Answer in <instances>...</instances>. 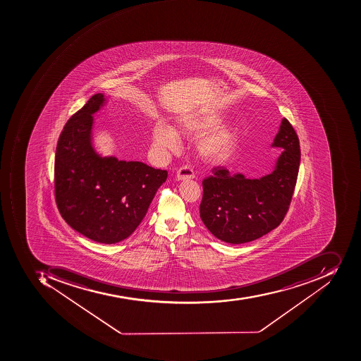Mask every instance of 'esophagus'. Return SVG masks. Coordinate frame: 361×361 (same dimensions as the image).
Returning a JSON list of instances; mask_svg holds the SVG:
<instances>
[{"label": "esophagus", "instance_id": "obj_1", "mask_svg": "<svg viewBox=\"0 0 361 361\" xmlns=\"http://www.w3.org/2000/svg\"><path fill=\"white\" fill-rule=\"evenodd\" d=\"M178 181H185V180H191L194 178V172L191 168L189 167H182L178 170L177 176Z\"/></svg>", "mask_w": 361, "mask_h": 361}]
</instances>
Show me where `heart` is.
Returning <instances> with one entry per match:
<instances>
[{
	"mask_svg": "<svg viewBox=\"0 0 361 361\" xmlns=\"http://www.w3.org/2000/svg\"><path fill=\"white\" fill-rule=\"evenodd\" d=\"M224 120L216 115L189 114L181 117L176 128L158 122L152 130V147L160 156H167L180 149V136L197 138V154L207 162H221L236 149L238 130L234 125H223Z\"/></svg>",
	"mask_w": 361,
	"mask_h": 361,
	"instance_id": "b5f03b06",
	"label": "heart"
}]
</instances>
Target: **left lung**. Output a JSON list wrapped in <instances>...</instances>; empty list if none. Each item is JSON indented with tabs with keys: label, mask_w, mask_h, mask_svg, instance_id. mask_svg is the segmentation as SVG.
Listing matches in <instances>:
<instances>
[{
	"label": "left lung",
	"mask_w": 361,
	"mask_h": 361,
	"mask_svg": "<svg viewBox=\"0 0 361 361\" xmlns=\"http://www.w3.org/2000/svg\"><path fill=\"white\" fill-rule=\"evenodd\" d=\"M271 147L282 152L264 177L248 179L217 167L213 176L203 180L200 216L219 240L245 244L268 234L283 221L301 159L298 135L286 118Z\"/></svg>",
	"instance_id": "1"
}]
</instances>
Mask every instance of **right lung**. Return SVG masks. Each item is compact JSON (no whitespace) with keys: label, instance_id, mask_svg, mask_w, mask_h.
I'll return each mask as SVG.
<instances>
[{"label":"right lung","instance_id":"add662e5","mask_svg":"<svg viewBox=\"0 0 361 361\" xmlns=\"http://www.w3.org/2000/svg\"><path fill=\"white\" fill-rule=\"evenodd\" d=\"M106 104L104 94L97 93L63 127L56 149L55 194L71 228L111 245L134 233L168 172L97 149L94 114Z\"/></svg>","mask_w":361,"mask_h":361}]
</instances>
